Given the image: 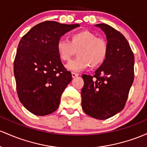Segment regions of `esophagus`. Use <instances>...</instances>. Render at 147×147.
Segmentation results:
<instances>
[{"label": "esophagus", "mask_w": 147, "mask_h": 147, "mask_svg": "<svg viewBox=\"0 0 147 147\" xmlns=\"http://www.w3.org/2000/svg\"><path fill=\"white\" fill-rule=\"evenodd\" d=\"M71 76H72V77H73V78H76V77L78 76V74H76V73H74V72H72Z\"/></svg>", "instance_id": "esophagus-1"}]
</instances>
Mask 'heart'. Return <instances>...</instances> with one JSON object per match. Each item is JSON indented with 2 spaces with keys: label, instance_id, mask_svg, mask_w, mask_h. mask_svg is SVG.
<instances>
[{
  "label": "heart",
  "instance_id": "heart-1",
  "mask_svg": "<svg viewBox=\"0 0 147 147\" xmlns=\"http://www.w3.org/2000/svg\"><path fill=\"white\" fill-rule=\"evenodd\" d=\"M56 50L62 61H69L77 51V57L66 65L71 71H80L90 67H100L106 60L108 47L106 41L88 30L73 33L69 41L60 39L56 44Z\"/></svg>",
  "mask_w": 147,
  "mask_h": 147
}]
</instances>
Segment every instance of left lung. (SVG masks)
Instances as JSON below:
<instances>
[{
	"mask_svg": "<svg viewBox=\"0 0 147 147\" xmlns=\"http://www.w3.org/2000/svg\"><path fill=\"white\" fill-rule=\"evenodd\" d=\"M95 26L106 35L108 53L94 75L82 76V108L89 116L103 120L124 108L134 80V55L121 32L105 24Z\"/></svg>",
	"mask_w": 147,
	"mask_h": 147,
	"instance_id": "1",
	"label": "left lung"
}]
</instances>
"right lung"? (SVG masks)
I'll return each mask as SVG.
<instances>
[{
	"label": "right lung",
	"mask_w": 147,
	"mask_h": 147,
	"mask_svg": "<svg viewBox=\"0 0 147 147\" xmlns=\"http://www.w3.org/2000/svg\"><path fill=\"white\" fill-rule=\"evenodd\" d=\"M79 24L47 21L36 25L21 38L14 62V74L19 100L38 116L58 108L62 94L71 81L56 50L57 41Z\"/></svg>",
	"instance_id": "obj_1"
}]
</instances>
